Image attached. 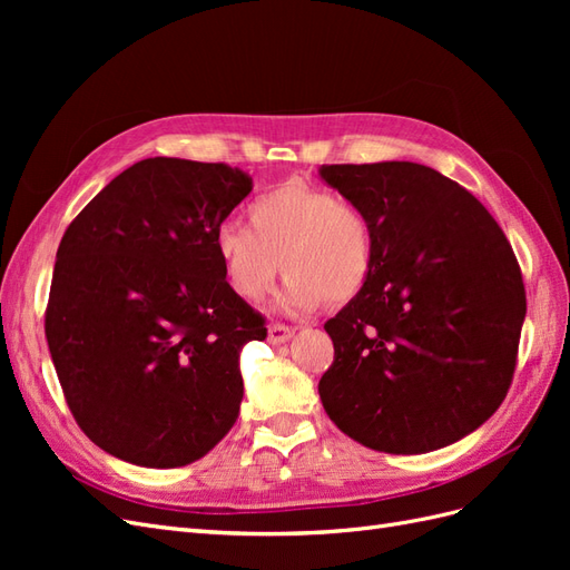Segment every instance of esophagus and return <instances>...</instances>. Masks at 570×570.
Masks as SVG:
<instances>
[{"mask_svg":"<svg viewBox=\"0 0 570 570\" xmlns=\"http://www.w3.org/2000/svg\"><path fill=\"white\" fill-rule=\"evenodd\" d=\"M295 331H297L295 325L271 323V325H268V340H271V342H287L292 335H295Z\"/></svg>","mask_w":570,"mask_h":570,"instance_id":"1","label":"esophagus"}]
</instances>
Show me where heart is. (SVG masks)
Listing matches in <instances>:
<instances>
[{"label":"heart","instance_id":"heart-1","mask_svg":"<svg viewBox=\"0 0 570 570\" xmlns=\"http://www.w3.org/2000/svg\"><path fill=\"white\" fill-rule=\"evenodd\" d=\"M214 247L230 287L262 302L278 271L287 273L281 304L295 312L344 304L366 287L375 262V230L358 204L306 183H285L256 197L249 226L218 223Z\"/></svg>","mask_w":570,"mask_h":570}]
</instances>
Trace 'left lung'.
<instances>
[{
    "label": "left lung",
    "mask_w": 570,
    "mask_h": 570,
    "mask_svg": "<svg viewBox=\"0 0 570 570\" xmlns=\"http://www.w3.org/2000/svg\"><path fill=\"white\" fill-rule=\"evenodd\" d=\"M321 178L373 223L366 287L325 323L318 383L358 444L423 454L485 423L511 387L525 318L521 266L469 189L411 161L333 164Z\"/></svg>",
    "instance_id": "left-lung-1"
}]
</instances>
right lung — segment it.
Here are the masks:
<instances>
[{
    "instance_id": "add662e5",
    "label": "right lung",
    "mask_w": 570,
    "mask_h": 570,
    "mask_svg": "<svg viewBox=\"0 0 570 570\" xmlns=\"http://www.w3.org/2000/svg\"><path fill=\"white\" fill-rule=\"evenodd\" d=\"M249 193L228 164L154 157L66 228L45 335L76 423L111 456L176 469L235 425L239 350L266 318L228 285L214 233Z\"/></svg>"
}]
</instances>
